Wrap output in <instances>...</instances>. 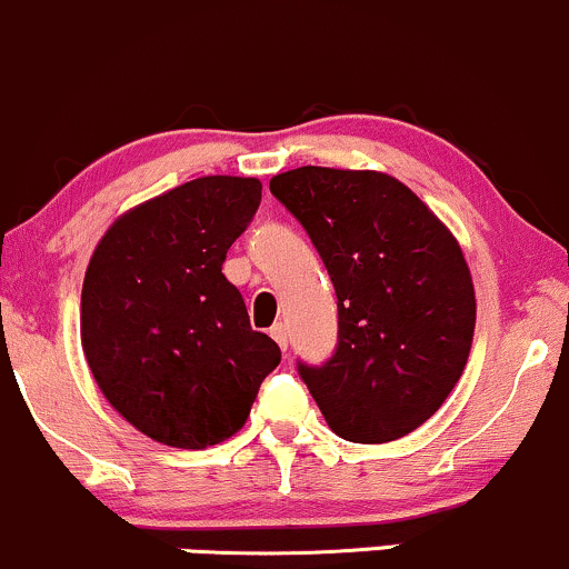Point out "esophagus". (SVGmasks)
I'll return each mask as SVG.
<instances>
[{"label":"esophagus","mask_w":569,"mask_h":569,"mask_svg":"<svg viewBox=\"0 0 569 569\" xmlns=\"http://www.w3.org/2000/svg\"><path fill=\"white\" fill-rule=\"evenodd\" d=\"M271 338H273V341L279 343V347L287 349V328H284L282 322H277V325H273V328H271Z\"/></svg>","instance_id":"1"}]
</instances>
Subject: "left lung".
<instances>
[{
    "label": "left lung",
    "mask_w": 569,
    "mask_h": 569,
    "mask_svg": "<svg viewBox=\"0 0 569 569\" xmlns=\"http://www.w3.org/2000/svg\"><path fill=\"white\" fill-rule=\"evenodd\" d=\"M338 298V349L298 366L343 440L389 443L425 425L468 366L476 290L455 233L385 171L301 166L271 177Z\"/></svg>",
    "instance_id": "1"
}]
</instances>
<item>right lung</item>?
<instances>
[{
  "label": "right lung",
  "instance_id": "add662e5",
  "mask_svg": "<svg viewBox=\"0 0 569 569\" xmlns=\"http://www.w3.org/2000/svg\"><path fill=\"white\" fill-rule=\"evenodd\" d=\"M263 184L212 174L129 209L88 263L80 338L96 385L147 438L207 449L236 436L282 360L222 273Z\"/></svg>",
  "mask_w": 569,
  "mask_h": 569
}]
</instances>
